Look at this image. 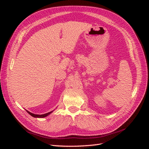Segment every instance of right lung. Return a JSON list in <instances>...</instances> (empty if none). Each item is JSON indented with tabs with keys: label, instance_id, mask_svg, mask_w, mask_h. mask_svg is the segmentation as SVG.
I'll use <instances>...</instances> for the list:
<instances>
[{
	"label": "right lung",
	"instance_id": "right-lung-1",
	"mask_svg": "<svg viewBox=\"0 0 149 149\" xmlns=\"http://www.w3.org/2000/svg\"><path fill=\"white\" fill-rule=\"evenodd\" d=\"M53 111H51V112H48V113H46V114L39 115V114H33V113H31V112H29V111H26V112H27L28 113H29L30 115H31V116H32V117H34V118H45V117L48 116L49 114H50Z\"/></svg>",
	"mask_w": 149,
	"mask_h": 149
}]
</instances>
